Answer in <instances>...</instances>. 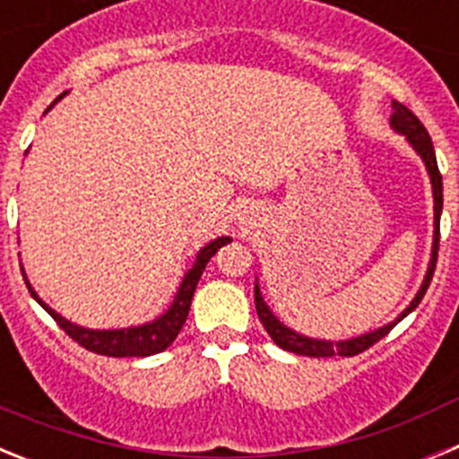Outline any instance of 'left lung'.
Returning <instances> with one entry per match:
<instances>
[{"instance_id":"obj_1","label":"left lung","mask_w":459,"mask_h":459,"mask_svg":"<svg viewBox=\"0 0 459 459\" xmlns=\"http://www.w3.org/2000/svg\"><path fill=\"white\" fill-rule=\"evenodd\" d=\"M391 124L395 131H400L403 135H407V140L411 142V147L420 153V158L425 160V168H428V172H429V179H432V193H435V246H432V259H429V269H428V275H425V280H423V287H420V291L411 301V306H409L407 310L400 315V319H403V317H407L413 307L419 306L420 299H423L425 291H428L429 280H432V275H435L437 255H439V218H441V206H444V186H441V172H439V165H437L435 147H432V140H429L428 131H425V126L420 124L419 117L413 115L409 108H404L403 103H393ZM255 307H257L259 322L264 324L266 333L271 335V340H273L278 347H282L285 351H294V354H299V356H315V359L360 354V351L370 350L375 342H379V340L384 338V335H386L397 322H400V319H397V322L379 328V331H375V333H366V335H360V338L344 340V342H328V340L306 338V335H299V333H294L291 328L282 326V324L273 317V312L266 307L264 299H262V294H259V287H255Z\"/></svg>"}]
</instances>
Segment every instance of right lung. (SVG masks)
Listing matches in <instances>:
<instances>
[{
  "label": "right lung",
  "mask_w": 459,
  "mask_h": 459,
  "mask_svg": "<svg viewBox=\"0 0 459 459\" xmlns=\"http://www.w3.org/2000/svg\"><path fill=\"white\" fill-rule=\"evenodd\" d=\"M59 99H62V96H59ZM225 243H230V237L216 238V241H211L209 246H204V248L200 250L197 262H195L193 269L186 273L184 282H181L179 291H177V299H174V303L169 306V310L165 312L163 317H158L156 322L152 324H144V326L121 328V331H89V328L75 326V324L59 317L55 310H50L46 303L40 301L39 296H36V291L30 287V282H27V287H30L31 296H34L36 301L50 312L52 319L59 324V328H62L64 333H66L68 338L75 340V342H78L80 347H84V350L100 356H112V359H124V356H152L158 354V351L168 350L169 344L174 342V338L179 335L181 326H184L186 317H188L190 301H193L195 287H197V282H200L202 278V271H204L206 262H209V259L218 253V248H222Z\"/></svg>",
  "instance_id": "obj_1"
}]
</instances>
